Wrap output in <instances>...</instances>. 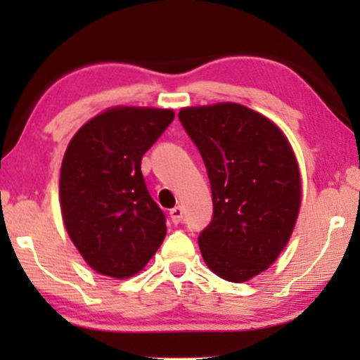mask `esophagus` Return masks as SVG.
Returning a JSON list of instances; mask_svg holds the SVG:
<instances>
[{
	"label": "esophagus",
	"mask_w": 360,
	"mask_h": 360,
	"mask_svg": "<svg viewBox=\"0 0 360 360\" xmlns=\"http://www.w3.org/2000/svg\"><path fill=\"white\" fill-rule=\"evenodd\" d=\"M170 219L174 224L181 223V219H184V210H181V206H175V208L170 210Z\"/></svg>",
	"instance_id": "34e87169"
}]
</instances>
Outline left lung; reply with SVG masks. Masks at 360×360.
Wrapping results in <instances>:
<instances>
[{
    "label": "left lung",
    "mask_w": 360,
    "mask_h": 360,
    "mask_svg": "<svg viewBox=\"0 0 360 360\" xmlns=\"http://www.w3.org/2000/svg\"><path fill=\"white\" fill-rule=\"evenodd\" d=\"M179 120L213 193L201 255L218 277L245 282L269 269L292 236L302 201L297 159L282 131L243 105L185 108Z\"/></svg>",
    "instance_id": "obj_1"
}]
</instances>
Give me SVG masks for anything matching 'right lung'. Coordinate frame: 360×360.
I'll use <instances>...</instances> for the list:
<instances>
[{
	"label": "right lung",
	"instance_id": "obj_1",
	"mask_svg": "<svg viewBox=\"0 0 360 360\" xmlns=\"http://www.w3.org/2000/svg\"><path fill=\"white\" fill-rule=\"evenodd\" d=\"M174 117L170 110L112 108L68 144L60 169L63 223L96 272L131 277L164 243L167 219L147 190L141 160Z\"/></svg>",
	"mask_w": 360,
	"mask_h": 360
}]
</instances>
